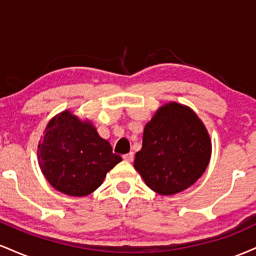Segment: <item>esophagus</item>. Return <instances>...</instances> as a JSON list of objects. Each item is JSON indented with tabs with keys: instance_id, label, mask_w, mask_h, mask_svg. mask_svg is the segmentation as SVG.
<instances>
[{
	"instance_id": "1",
	"label": "esophagus",
	"mask_w": 256,
	"mask_h": 256,
	"mask_svg": "<svg viewBox=\"0 0 256 256\" xmlns=\"http://www.w3.org/2000/svg\"><path fill=\"white\" fill-rule=\"evenodd\" d=\"M125 161H128V162H132L134 161V152H128V154H125L124 156H122Z\"/></svg>"
}]
</instances>
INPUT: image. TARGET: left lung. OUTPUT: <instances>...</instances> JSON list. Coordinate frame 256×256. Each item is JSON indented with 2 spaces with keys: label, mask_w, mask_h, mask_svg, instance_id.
I'll use <instances>...</instances> for the list:
<instances>
[{
  "label": "left lung",
  "mask_w": 256,
  "mask_h": 256,
  "mask_svg": "<svg viewBox=\"0 0 256 256\" xmlns=\"http://www.w3.org/2000/svg\"><path fill=\"white\" fill-rule=\"evenodd\" d=\"M210 155L212 140L198 114L185 104L167 102L146 124L134 167L152 192L170 196L196 183Z\"/></svg>",
  "instance_id": "8db88e82"
}]
</instances>
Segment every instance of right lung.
Returning <instances> with one entry per match:
<instances>
[{"label":"right lung","mask_w":256,"mask_h":256,"mask_svg":"<svg viewBox=\"0 0 256 256\" xmlns=\"http://www.w3.org/2000/svg\"><path fill=\"white\" fill-rule=\"evenodd\" d=\"M37 156L49 184L74 198L95 192L106 174L122 160L89 119L82 120L68 110L49 120L38 142Z\"/></svg>","instance_id":"obj_1"}]
</instances>
